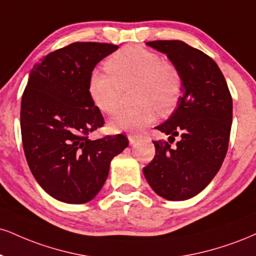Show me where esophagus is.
<instances>
[{"instance_id":"obj_1","label":"esophagus","mask_w":256,"mask_h":256,"mask_svg":"<svg viewBox=\"0 0 256 256\" xmlns=\"http://www.w3.org/2000/svg\"><path fill=\"white\" fill-rule=\"evenodd\" d=\"M128 143H130L131 146H134V144L138 140V136H136V134H128Z\"/></svg>"}]
</instances>
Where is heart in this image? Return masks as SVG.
<instances>
[{"instance_id": "1", "label": "heart", "mask_w": 256, "mask_h": 256, "mask_svg": "<svg viewBox=\"0 0 256 256\" xmlns=\"http://www.w3.org/2000/svg\"><path fill=\"white\" fill-rule=\"evenodd\" d=\"M107 72H92L88 93L101 112L114 114L120 108L124 90L134 87L136 106L122 110L110 122L113 131L137 132L152 124L158 112H174L182 93V80L173 64L142 46H125L104 63Z\"/></svg>"}]
</instances>
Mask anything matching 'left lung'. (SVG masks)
Here are the masks:
<instances>
[{
  "mask_svg": "<svg viewBox=\"0 0 256 256\" xmlns=\"http://www.w3.org/2000/svg\"><path fill=\"white\" fill-rule=\"evenodd\" d=\"M167 54L180 72L182 96L176 110L158 131L168 142H154L155 158L143 168L156 194L167 200H186L211 182L226 158L232 122V98L216 62L180 40L148 42ZM180 140L171 148L174 137Z\"/></svg>",
  "mask_w": 256,
  "mask_h": 256,
  "instance_id": "left-lung-1",
  "label": "left lung"
}]
</instances>
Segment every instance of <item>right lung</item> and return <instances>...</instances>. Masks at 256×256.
Wrapping results in <instances>:
<instances>
[{
  "label": "right lung",
  "instance_id": "1",
  "mask_svg": "<svg viewBox=\"0 0 256 256\" xmlns=\"http://www.w3.org/2000/svg\"><path fill=\"white\" fill-rule=\"evenodd\" d=\"M118 46L72 42L40 60L21 98V137L33 176L54 199L83 204L102 188L112 158L128 146L124 134L92 140L104 116L88 93L94 68Z\"/></svg>",
  "mask_w": 256,
  "mask_h": 256
}]
</instances>
